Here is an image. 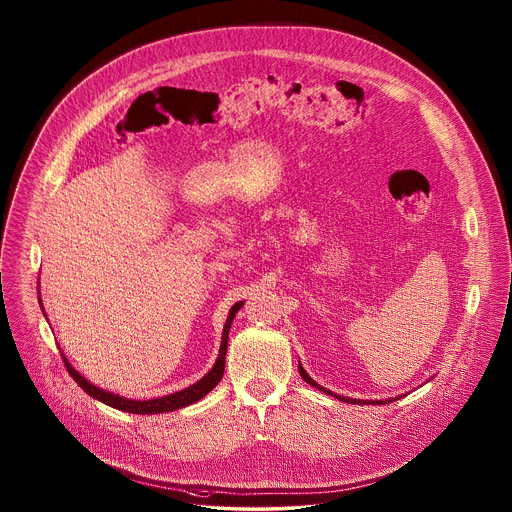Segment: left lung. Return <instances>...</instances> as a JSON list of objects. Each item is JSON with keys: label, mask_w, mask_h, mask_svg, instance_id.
<instances>
[{"label": "left lung", "mask_w": 512, "mask_h": 512, "mask_svg": "<svg viewBox=\"0 0 512 512\" xmlns=\"http://www.w3.org/2000/svg\"><path fill=\"white\" fill-rule=\"evenodd\" d=\"M299 374H301V378H303L307 384H311V386H315V388H321V386H319V384H317V382H315V380H313V378L303 370V366L301 365H299ZM321 390H325V388H321ZM325 392H327V390H325ZM329 394H333V392H329ZM337 398H339V400H343V402H347V404H370V402H366V400L361 402V400L345 398V396H337ZM388 402H390V400H388ZM388 402H382V400H380V402H376V404H388ZM372 404H374V402H372Z\"/></svg>", "instance_id": "1"}]
</instances>
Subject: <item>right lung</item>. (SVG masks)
<instances>
[{
    "mask_svg": "<svg viewBox=\"0 0 512 512\" xmlns=\"http://www.w3.org/2000/svg\"><path fill=\"white\" fill-rule=\"evenodd\" d=\"M240 305H242V301L236 303V305H232V309H230V313H228V319H226L224 331H222L219 359H217L215 366H213L199 382H195L193 386H189V388H185V390H179V392H175V394H169V396H161V398H153V400H128V398H122V396H118V394L106 392V390H102V388H96V386L90 384L84 376H80L65 357H63V361H65V366H67L69 374L73 376L74 382H76L86 394H90L92 398H96V400H100V402H104V404H108V406H112V408H116V410L130 412V414H161V412H173V410H177V408H185V406H189V404L201 400L203 396H207V394L219 384L220 378H222V374H224V357H226V347H228L230 323H232L236 311L240 309Z\"/></svg>",
    "mask_w": 512,
    "mask_h": 512,
    "instance_id": "add662e5",
    "label": "right lung"
}]
</instances>
